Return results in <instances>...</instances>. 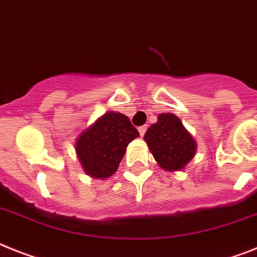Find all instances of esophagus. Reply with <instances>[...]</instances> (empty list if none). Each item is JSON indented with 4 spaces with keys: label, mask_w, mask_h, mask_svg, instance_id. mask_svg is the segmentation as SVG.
Returning a JSON list of instances; mask_svg holds the SVG:
<instances>
[{
    "label": "esophagus",
    "mask_w": 257,
    "mask_h": 257,
    "mask_svg": "<svg viewBox=\"0 0 257 257\" xmlns=\"http://www.w3.org/2000/svg\"><path fill=\"white\" fill-rule=\"evenodd\" d=\"M146 129H148V125H142V126H140V128H139V132H140V135L142 136V137H144V135H145Z\"/></svg>",
    "instance_id": "34e87169"
}]
</instances>
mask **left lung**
<instances>
[{
    "mask_svg": "<svg viewBox=\"0 0 257 257\" xmlns=\"http://www.w3.org/2000/svg\"><path fill=\"white\" fill-rule=\"evenodd\" d=\"M144 139L155 161L167 171L184 169L196 154V141L174 113H161Z\"/></svg>",
    "mask_w": 257,
    "mask_h": 257,
    "instance_id": "1",
    "label": "left lung"
}]
</instances>
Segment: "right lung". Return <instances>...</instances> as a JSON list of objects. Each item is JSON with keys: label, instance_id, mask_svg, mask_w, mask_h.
Listing matches in <instances>:
<instances>
[{"label": "right lung", "instance_id": "add662e5", "mask_svg": "<svg viewBox=\"0 0 257 257\" xmlns=\"http://www.w3.org/2000/svg\"><path fill=\"white\" fill-rule=\"evenodd\" d=\"M140 136L128 117L109 111L79 135L75 142L83 171L91 178L107 179L117 170L129 142Z\"/></svg>", "mask_w": 257, "mask_h": 257}]
</instances>
